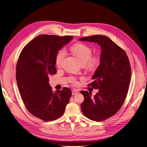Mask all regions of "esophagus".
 Wrapping results in <instances>:
<instances>
[{"label":"esophagus","instance_id":"esophagus-1","mask_svg":"<svg viewBox=\"0 0 147 147\" xmlns=\"http://www.w3.org/2000/svg\"><path fill=\"white\" fill-rule=\"evenodd\" d=\"M78 93V90H75V89H74V90H72V95H76V94H77Z\"/></svg>","mask_w":147,"mask_h":147}]
</instances>
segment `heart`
Returning a JSON list of instances; mask_svg holds the SVG:
<instances>
[{"instance_id": "heart-1", "label": "heart", "mask_w": 147, "mask_h": 147, "mask_svg": "<svg viewBox=\"0 0 147 147\" xmlns=\"http://www.w3.org/2000/svg\"><path fill=\"white\" fill-rule=\"evenodd\" d=\"M71 51L77 57L82 65L90 71L95 70L100 64V58L98 55H92V50L89 46L83 43H76L71 47ZM65 57L64 49L59 50L56 55L55 64L61 67Z\"/></svg>"}]
</instances>
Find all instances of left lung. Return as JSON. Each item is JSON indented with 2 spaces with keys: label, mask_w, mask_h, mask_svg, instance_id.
<instances>
[{
  "label": "left lung",
  "mask_w": 147,
  "mask_h": 147,
  "mask_svg": "<svg viewBox=\"0 0 147 147\" xmlns=\"http://www.w3.org/2000/svg\"><path fill=\"white\" fill-rule=\"evenodd\" d=\"M79 40L101 46L100 64L92 76L94 82L89 84L98 92L92 96V92L81 91L84 96L81 109L88 119L104 121L116 114L125 101L131 77L129 60L125 51L107 36L95 35Z\"/></svg>",
  "instance_id": "8db88e82"
}]
</instances>
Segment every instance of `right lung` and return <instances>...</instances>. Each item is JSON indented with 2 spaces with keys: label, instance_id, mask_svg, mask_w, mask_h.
Wrapping results in <instances>:
<instances>
[{
  "label": "right lung",
  "instance_id": "1",
  "mask_svg": "<svg viewBox=\"0 0 147 147\" xmlns=\"http://www.w3.org/2000/svg\"><path fill=\"white\" fill-rule=\"evenodd\" d=\"M73 38L38 36L22 49L17 61L16 79L22 101L31 114L45 121L60 117L71 96L66 87L53 92L49 76L57 73V52Z\"/></svg>",
  "mask_w": 147,
  "mask_h": 147
}]
</instances>
